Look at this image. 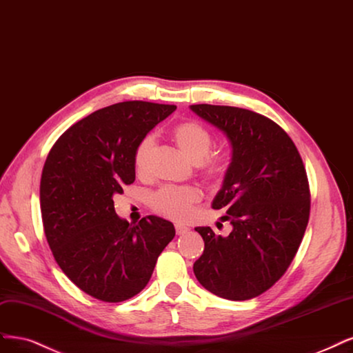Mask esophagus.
Masks as SVG:
<instances>
[{
  "mask_svg": "<svg viewBox=\"0 0 353 353\" xmlns=\"http://www.w3.org/2000/svg\"><path fill=\"white\" fill-rule=\"evenodd\" d=\"M175 230H176V234H178V235H184V234H187V232H188L190 228H188V226H185V225L176 223V225H175Z\"/></svg>",
  "mask_w": 353,
  "mask_h": 353,
  "instance_id": "esophagus-1",
  "label": "esophagus"
}]
</instances>
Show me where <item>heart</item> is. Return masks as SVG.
<instances>
[{"instance_id":"obj_1","label":"heart","mask_w":353,"mask_h":353,"mask_svg":"<svg viewBox=\"0 0 353 353\" xmlns=\"http://www.w3.org/2000/svg\"><path fill=\"white\" fill-rule=\"evenodd\" d=\"M172 140L178 149L196 165L197 174L209 184L217 185L226 178L232 165V152L228 148L210 150L213 134L197 121H184L174 127ZM154 150L152 136L143 137L132 153V165L139 176L149 174L150 159ZM201 194L194 187H163L152 196V208L174 221H184L200 203Z\"/></svg>"}]
</instances>
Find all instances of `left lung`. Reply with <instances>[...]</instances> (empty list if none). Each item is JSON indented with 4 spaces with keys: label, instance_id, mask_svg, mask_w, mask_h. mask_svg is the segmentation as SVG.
<instances>
[{
    "label": "left lung",
    "instance_id": "1",
    "mask_svg": "<svg viewBox=\"0 0 353 353\" xmlns=\"http://www.w3.org/2000/svg\"><path fill=\"white\" fill-rule=\"evenodd\" d=\"M232 144V165L213 209H225L228 236L196 228L204 251L194 274L209 292L247 301L270 289L295 259L310 219L311 194L295 143L274 121L248 109L191 105Z\"/></svg>",
    "mask_w": 353,
    "mask_h": 353
}]
</instances>
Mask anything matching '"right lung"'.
<instances>
[{"instance_id": "1", "label": "right lung", "mask_w": 353, "mask_h": 353, "mask_svg": "<svg viewBox=\"0 0 353 353\" xmlns=\"http://www.w3.org/2000/svg\"><path fill=\"white\" fill-rule=\"evenodd\" d=\"M175 105L127 101L71 125L48 153L41 176L43 232L57 264L83 292L123 302L145 288L175 236L165 219H119L114 196L136 179L137 143Z\"/></svg>"}]
</instances>
